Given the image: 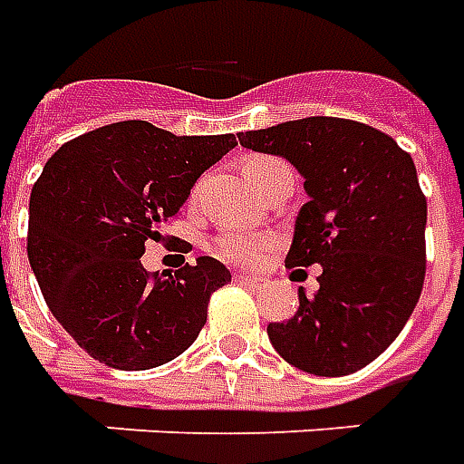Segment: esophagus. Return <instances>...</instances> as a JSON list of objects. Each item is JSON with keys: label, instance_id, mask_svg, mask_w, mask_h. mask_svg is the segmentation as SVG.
I'll return each instance as SVG.
<instances>
[{"label": "esophagus", "instance_id": "obj_1", "mask_svg": "<svg viewBox=\"0 0 464 464\" xmlns=\"http://www.w3.org/2000/svg\"><path fill=\"white\" fill-rule=\"evenodd\" d=\"M233 280L241 285H248V287H263V285H266V280H263V277L243 276V273H236V276H233Z\"/></svg>", "mask_w": 464, "mask_h": 464}]
</instances>
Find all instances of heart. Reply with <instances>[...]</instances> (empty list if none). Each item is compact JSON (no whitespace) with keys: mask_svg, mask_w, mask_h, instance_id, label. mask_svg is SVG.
Segmentation results:
<instances>
[{"mask_svg":"<svg viewBox=\"0 0 464 464\" xmlns=\"http://www.w3.org/2000/svg\"><path fill=\"white\" fill-rule=\"evenodd\" d=\"M290 169L283 160L270 157V154H253L243 162L246 179L258 188L263 187L276 171ZM277 238L270 233H248V231H223L211 241V253L233 266H250L258 263L263 256L276 248Z\"/></svg>","mask_w":464,"mask_h":464,"instance_id":"obj_1","label":"heart"}]
</instances>
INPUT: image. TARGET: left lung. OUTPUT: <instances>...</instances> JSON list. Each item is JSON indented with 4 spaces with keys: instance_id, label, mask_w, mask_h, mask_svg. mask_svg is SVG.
<instances>
[{
    "instance_id": "obj_1",
    "label": "left lung",
    "mask_w": 464,
    "mask_h": 464,
    "mask_svg": "<svg viewBox=\"0 0 464 464\" xmlns=\"http://www.w3.org/2000/svg\"><path fill=\"white\" fill-rule=\"evenodd\" d=\"M238 140L304 177L310 198L285 266H322L319 290H300L297 314L267 324L270 344L314 376L359 372L401 334L423 290L428 204L411 154L342 118L290 120Z\"/></svg>"
}]
</instances>
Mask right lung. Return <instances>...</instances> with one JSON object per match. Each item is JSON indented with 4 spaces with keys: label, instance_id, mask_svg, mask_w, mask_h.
I'll return each mask as SVG.
<instances>
[{
    "label": "right lung",
    "instance_id": "right-lung-1",
    "mask_svg": "<svg viewBox=\"0 0 464 464\" xmlns=\"http://www.w3.org/2000/svg\"><path fill=\"white\" fill-rule=\"evenodd\" d=\"M233 147V135L179 137L125 120L75 137L46 162L31 188L26 253L49 310L92 359L145 372L194 344L228 267L201 256L147 273L140 258Z\"/></svg>",
    "mask_w": 464,
    "mask_h": 464
}]
</instances>
